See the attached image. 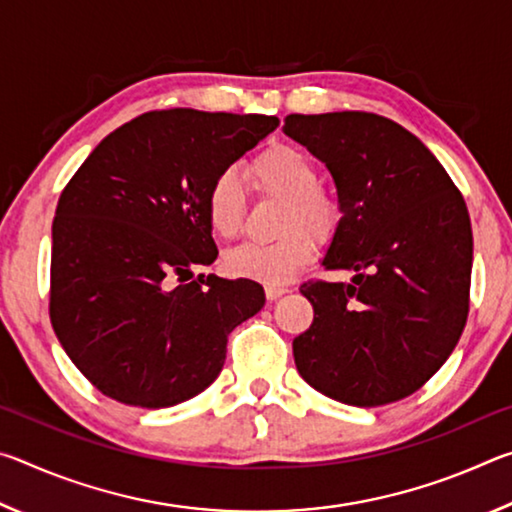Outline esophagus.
<instances>
[{
    "label": "esophagus",
    "instance_id": "esophagus-1",
    "mask_svg": "<svg viewBox=\"0 0 512 512\" xmlns=\"http://www.w3.org/2000/svg\"><path fill=\"white\" fill-rule=\"evenodd\" d=\"M284 293H289V289L287 287H280V284H268V287H266V298L268 300L282 298Z\"/></svg>",
    "mask_w": 512,
    "mask_h": 512
}]
</instances>
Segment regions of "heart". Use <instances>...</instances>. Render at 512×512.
Instances as JSON below:
<instances>
[{
  "label": "heart",
  "instance_id": "obj_1",
  "mask_svg": "<svg viewBox=\"0 0 512 512\" xmlns=\"http://www.w3.org/2000/svg\"><path fill=\"white\" fill-rule=\"evenodd\" d=\"M248 178L259 192L287 201L282 228L293 232L275 241H246L225 255V264L235 275L264 284H284L314 255V239L306 231L316 237L332 235L341 219V207L318 187L314 162L296 146H268L250 160ZM207 216L225 239L237 237L244 228V189L235 171H221L207 189ZM300 224L308 229L302 231Z\"/></svg>",
  "mask_w": 512,
  "mask_h": 512
}]
</instances>
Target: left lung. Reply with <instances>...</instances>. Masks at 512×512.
Here are the masks:
<instances>
[{"label": "left lung", "mask_w": 512, "mask_h": 512, "mask_svg": "<svg viewBox=\"0 0 512 512\" xmlns=\"http://www.w3.org/2000/svg\"><path fill=\"white\" fill-rule=\"evenodd\" d=\"M284 133L325 162L341 219L323 257L350 282H305L314 323L293 339L300 377L350 406L409 397L436 375L470 311L472 225L418 137L372 112L289 115Z\"/></svg>", "instance_id": "8db88e82"}]
</instances>
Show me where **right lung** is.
<instances>
[{"label": "right lung", "instance_id": "1", "mask_svg": "<svg viewBox=\"0 0 512 512\" xmlns=\"http://www.w3.org/2000/svg\"><path fill=\"white\" fill-rule=\"evenodd\" d=\"M277 117L153 110L112 131L58 198L49 316L103 395L142 409L219 377L228 334L264 307L257 282L194 277L219 250L207 189Z\"/></svg>", "mask_w": 512, "mask_h": 512}]
</instances>
